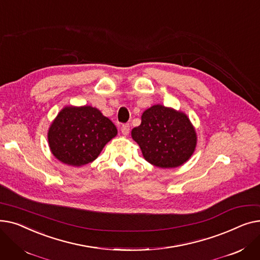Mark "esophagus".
Segmentation results:
<instances>
[{"mask_svg":"<svg viewBox=\"0 0 260 260\" xmlns=\"http://www.w3.org/2000/svg\"><path fill=\"white\" fill-rule=\"evenodd\" d=\"M121 132L124 136L128 135V133H129V124H128V123H125V124H123L121 126Z\"/></svg>","mask_w":260,"mask_h":260,"instance_id":"34e87169","label":"esophagus"}]
</instances>
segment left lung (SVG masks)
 <instances>
[{
  "label": "left lung",
  "instance_id": "8db88e82",
  "mask_svg": "<svg viewBox=\"0 0 260 260\" xmlns=\"http://www.w3.org/2000/svg\"><path fill=\"white\" fill-rule=\"evenodd\" d=\"M132 137L147 162L161 169L177 168L195 151L196 133L188 118L163 105L146 109Z\"/></svg>",
  "mask_w": 260,
  "mask_h": 260
}]
</instances>
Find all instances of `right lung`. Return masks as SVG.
I'll use <instances>...</instances> for the list:
<instances>
[{
	"mask_svg": "<svg viewBox=\"0 0 260 260\" xmlns=\"http://www.w3.org/2000/svg\"><path fill=\"white\" fill-rule=\"evenodd\" d=\"M117 135L114 123L91 106L63 108L48 131L51 153L68 166L81 167L99 156Z\"/></svg>",
	"mask_w": 260,
	"mask_h": 260,
	"instance_id": "obj_1",
	"label": "right lung"
}]
</instances>
